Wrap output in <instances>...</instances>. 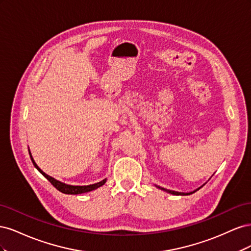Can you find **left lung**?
Returning a JSON list of instances; mask_svg holds the SVG:
<instances>
[{
  "instance_id": "obj_1",
  "label": "left lung",
  "mask_w": 251,
  "mask_h": 251,
  "mask_svg": "<svg viewBox=\"0 0 251 251\" xmlns=\"http://www.w3.org/2000/svg\"><path fill=\"white\" fill-rule=\"evenodd\" d=\"M156 187H158V188H160V189H162V191H164V192H168V193H170V194H172V195H191V194H194L195 192H197L198 191V189H200V187L198 188V189H196V191H194V192H191V193H179V192H174V191H170V189H166V188H163V187H160V186H158V185H156Z\"/></svg>"
}]
</instances>
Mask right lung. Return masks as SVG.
<instances>
[{
  "instance_id": "add662e5",
  "label": "right lung",
  "mask_w": 251,
  "mask_h": 251,
  "mask_svg": "<svg viewBox=\"0 0 251 251\" xmlns=\"http://www.w3.org/2000/svg\"><path fill=\"white\" fill-rule=\"evenodd\" d=\"M29 155H30V158H31V161H32L33 165L37 169V171H39L45 178H47V180L50 182V183L53 186H54L56 189H58L59 192H62L64 194H67V195H78V194L88 193V192L94 191V189L102 186L105 183V181H107V179H103L100 182H97V183L90 184V185H82V186H80V185H69V184H66V183H63V182H60V181L54 179V178H52L51 176H49V175H47L46 173H44L39 168V166H37L35 161L33 160V158L31 156V153H30V151H29Z\"/></svg>"
}]
</instances>
